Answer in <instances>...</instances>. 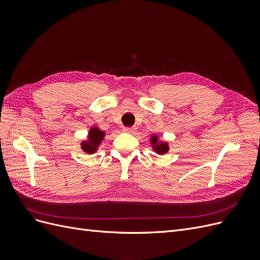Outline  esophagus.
<instances>
[{
  "instance_id": "1",
  "label": "esophagus",
  "mask_w": 260,
  "mask_h": 260,
  "mask_svg": "<svg viewBox=\"0 0 260 260\" xmlns=\"http://www.w3.org/2000/svg\"><path fill=\"white\" fill-rule=\"evenodd\" d=\"M123 131L127 132V133H131V135H133V133H136L137 131V128L136 127H128V128H123Z\"/></svg>"
}]
</instances>
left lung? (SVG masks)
<instances>
[{
	"label": "left lung",
	"mask_w": 260,
	"mask_h": 260,
	"mask_svg": "<svg viewBox=\"0 0 260 260\" xmlns=\"http://www.w3.org/2000/svg\"><path fill=\"white\" fill-rule=\"evenodd\" d=\"M149 142H151V146L153 151L159 155L167 154L169 151V143L167 141L160 140L158 135H153L149 138Z\"/></svg>",
	"instance_id": "8db88e82"
}]
</instances>
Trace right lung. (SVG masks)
<instances>
[{
	"label": "right lung",
	"instance_id": "obj_1",
	"mask_svg": "<svg viewBox=\"0 0 260 260\" xmlns=\"http://www.w3.org/2000/svg\"><path fill=\"white\" fill-rule=\"evenodd\" d=\"M106 132L101 130L96 125H93V127L89 130L88 136H86L85 140H82L80 146L81 149L86 154H94L99 151V147L103 142L105 138Z\"/></svg>",
	"mask_w": 260,
	"mask_h": 260
}]
</instances>
